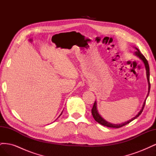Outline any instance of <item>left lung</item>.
I'll return each mask as SVG.
<instances>
[{"label":"left lung","mask_w":156,"mask_h":156,"mask_svg":"<svg viewBox=\"0 0 156 156\" xmlns=\"http://www.w3.org/2000/svg\"><path fill=\"white\" fill-rule=\"evenodd\" d=\"M136 49L137 50L136 51L135 54L138 56V57H139L141 60H142L143 61V62L144 64V66H145V68H146V76H147V80H148V96H146V98H147V97L148 96V94H149V92H150V68H149V65H148V62L147 60L146 59V58L144 56V55L143 54H141V53L140 52V51L137 49L136 48ZM146 99L145 100L144 102V104L143 105V107H142V109H141L140 111V112L138 113L137 115H136L134 118H133V119L128 120L127 122H124V123L123 124H111L109 123V122H108L107 121H105L104 119H103V118L99 115V113L98 112V110H97V108H96V102L95 101L94 103V105H93V107L92 108V116L94 117V120H95L97 122H98L99 124H100L103 126H107V127H115V128H119V127H121L122 126H126L127 125V124L130 123V122L131 121H133V120H135V119H136L138 116H139V115L142 113L143 109H144V105H145V103H146Z\"/></svg>","instance_id":"obj_1"}]
</instances>
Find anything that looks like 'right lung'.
<instances>
[{"instance_id":"obj_1","label":"right lung","mask_w":156,"mask_h":156,"mask_svg":"<svg viewBox=\"0 0 156 156\" xmlns=\"http://www.w3.org/2000/svg\"><path fill=\"white\" fill-rule=\"evenodd\" d=\"M62 113H61V114H60V115H62Z\"/></svg>"}]
</instances>
